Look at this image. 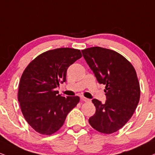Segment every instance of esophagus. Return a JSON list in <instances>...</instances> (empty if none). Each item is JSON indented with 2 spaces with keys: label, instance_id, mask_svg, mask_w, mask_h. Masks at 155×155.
Listing matches in <instances>:
<instances>
[{
  "label": "esophagus",
  "instance_id": "obj_1",
  "mask_svg": "<svg viewBox=\"0 0 155 155\" xmlns=\"http://www.w3.org/2000/svg\"><path fill=\"white\" fill-rule=\"evenodd\" d=\"M81 99L83 100V101H84V102H88L90 101V100H89V99L86 98V97H81Z\"/></svg>",
  "mask_w": 155,
  "mask_h": 155
}]
</instances>
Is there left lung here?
I'll use <instances>...</instances> for the list:
<instances>
[{"label":"left lung","mask_w":155,"mask_h":155,"mask_svg":"<svg viewBox=\"0 0 155 155\" xmlns=\"http://www.w3.org/2000/svg\"><path fill=\"white\" fill-rule=\"evenodd\" d=\"M98 82L105 85L106 101L92 102L96 112L89 119L93 128L110 134L118 131L133 115L140 99V86L134 66L120 53L92 47L81 50Z\"/></svg>","instance_id":"1"}]
</instances>
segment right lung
Masks as SVG:
<instances>
[{"label": "right lung", "mask_w": 155, "mask_h": 155, "mask_svg": "<svg viewBox=\"0 0 155 155\" xmlns=\"http://www.w3.org/2000/svg\"><path fill=\"white\" fill-rule=\"evenodd\" d=\"M82 57L79 50L57 48L40 54L22 74L18 100L27 122L37 133L51 135L62 127L67 115L79 103L78 96L58 94L68 68Z\"/></svg>", "instance_id": "obj_1"}]
</instances>
